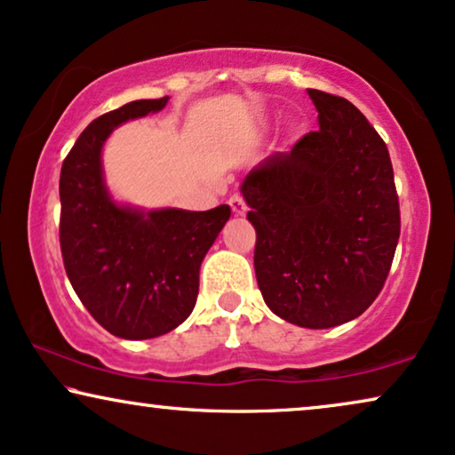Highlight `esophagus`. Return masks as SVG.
Segmentation results:
<instances>
[{
  "mask_svg": "<svg viewBox=\"0 0 455 455\" xmlns=\"http://www.w3.org/2000/svg\"><path fill=\"white\" fill-rule=\"evenodd\" d=\"M229 206H232L235 217L246 215V203H244V198L240 196V194H234V196L229 198Z\"/></svg>",
  "mask_w": 455,
  "mask_h": 455,
  "instance_id": "obj_1",
  "label": "esophagus"
}]
</instances>
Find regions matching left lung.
Listing matches in <instances>:
<instances>
[{
    "label": "left lung",
    "instance_id": "1",
    "mask_svg": "<svg viewBox=\"0 0 455 455\" xmlns=\"http://www.w3.org/2000/svg\"><path fill=\"white\" fill-rule=\"evenodd\" d=\"M320 129L251 169L240 192L257 229L263 300L300 328L355 320L385 286L399 240L387 144L349 100L307 90Z\"/></svg>",
    "mask_w": 455,
    "mask_h": 455
}]
</instances>
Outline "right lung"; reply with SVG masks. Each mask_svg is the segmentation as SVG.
<instances>
[{
	"label": "right lung",
	"instance_id": "1",
	"mask_svg": "<svg viewBox=\"0 0 455 455\" xmlns=\"http://www.w3.org/2000/svg\"><path fill=\"white\" fill-rule=\"evenodd\" d=\"M169 96L135 100L85 127L60 171V249L76 297L100 326L127 340L163 336L192 314L200 263L232 215L116 203L102 148L123 123L163 110Z\"/></svg>",
	"mask_w": 455,
	"mask_h": 455
}]
</instances>
